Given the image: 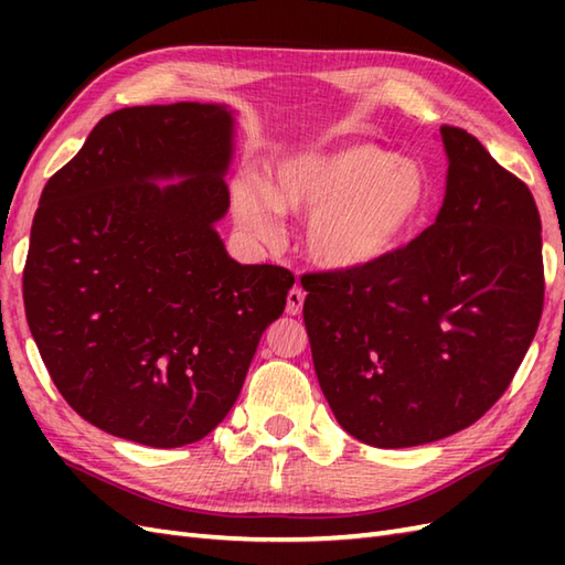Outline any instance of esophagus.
I'll list each match as a JSON object with an SVG mask.
<instances>
[{
    "mask_svg": "<svg viewBox=\"0 0 565 565\" xmlns=\"http://www.w3.org/2000/svg\"><path fill=\"white\" fill-rule=\"evenodd\" d=\"M303 301H306V294L298 289V286H294L289 296H286V316H301Z\"/></svg>",
    "mask_w": 565,
    "mask_h": 565,
    "instance_id": "esophagus-1",
    "label": "esophagus"
}]
</instances>
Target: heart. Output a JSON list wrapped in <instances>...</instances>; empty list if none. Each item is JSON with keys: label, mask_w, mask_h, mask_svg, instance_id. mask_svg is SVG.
I'll list each match as a JSON object with an SVG mask.
<instances>
[{"label": "heart", "mask_w": 565, "mask_h": 565, "mask_svg": "<svg viewBox=\"0 0 565 565\" xmlns=\"http://www.w3.org/2000/svg\"><path fill=\"white\" fill-rule=\"evenodd\" d=\"M429 209L425 167L376 142L298 152L274 164L267 184L245 177L233 186L235 218L259 239L279 233V211L308 215L306 257L332 274L366 271L393 257Z\"/></svg>", "instance_id": "1"}]
</instances>
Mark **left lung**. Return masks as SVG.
<instances>
[{
    "mask_svg": "<svg viewBox=\"0 0 565 565\" xmlns=\"http://www.w3.org/2000/svg\"><path fill=\"white\" fill-rule=\"evenodd\" d=\"M439 136L449 170L437 221L374 269L301 279L320 388L342 429L379 449L481 419L518 374L544 308L532 191L463 128Z\"/></svg>",
    "mask_w": 565,
    "mask_h": 565,
    "instance_id": "1",
    "label": "left lung"
}]
</instances>
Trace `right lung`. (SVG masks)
<instances>
[{
  "mask_svg": "<svg viewBox=\"0 0 565 565\" xmlns=\"http://www.w3.org/2000/svg\"><path fill=\"white\" fill-rule=\"evenodd\" d=\"M233 150L225 104L130 106L43 189L26 320L72 411L114 437L154 449L206 437L284 313L294 274L235 262L215 233Z\"/></svg>",
  "mask_w": 565,
  "mask_h": 565,
  "instance_id": "add662e5",
  "label": "right lung"
}]
</instances>
